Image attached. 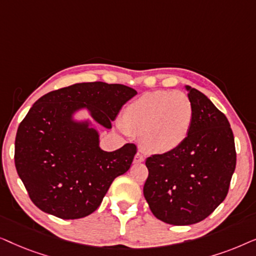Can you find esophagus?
<instances>
[{
	"instance_id": "1",
	"label": "esophagus",
	"mask_w": 256,
	"mask_h": 256,
	"mask_svg": "<svg viewBox=\"0 0 256 256\" xmlns=\"http://www.w3.org/2000/svg\"><path fill=\"white\" fill-rule=\"evenodd\" d=\"M142 162H144V156H143L142 154L138 152L134 157V163H142Z\"/></svg>"
}]
</instances>
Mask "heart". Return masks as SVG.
Returning <instances> with one entry per match:
<instances>
[{
	"label": "heart",
	"instance_id": "1",
	"mask_svg": "<svg viewBox=\"0 0 256 256\" xmlns=\"http://www.w3.org/2000/svg\"><path fill=\"white\" fill-rule=\"evenodd\" d=\"M194 106L186 94L174 90L146 92L126 107L121 126L141 135L143 148L154 154L172 152L183 144L194 124Z\"/></svg>",
	"mask_w": 256,
	"mask_h": 256
}]
</instances>
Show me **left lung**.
I'll use <instances>...</instances> for the list:
<instances>
[{"label":"left lung","mask_w":256,"mask_h":256,"mask_svg":"<svg viewBox=\"0 0 256 256\" xmlns=\"http://www.w3.org/2000/svg\"><path fill=\"white\" fill-rule=\"evenodd\" d=\"M186 88L194 113L190 135L172 152L146 158L143 186L152 214L176 226L202 222L225 200L236 164L225 114L198 90Z\"/></svg>","instance_id":"obj_1"}]
</instances>
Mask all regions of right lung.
<instances>
[{"instance_id": "add662e5", "label": "right lung", "mask_w": 256, "mask_h": 256, "mask_svg": "<svg viewBox=\"0 0 256 256\" xmlns=\"http://www.w3.org/2000/svg\"><path fill=\"white\" fill-rule=\"evenodd\" d=\"M136 90L121 84L82 82L40 98L18 126L15 166L31 202L62 219H79L99 208L110 184L127 172L138 146L99 148L98 132L71 121L87 107L96 122L112 128Z\"/></svg>"}]
</instances>
